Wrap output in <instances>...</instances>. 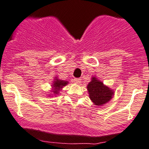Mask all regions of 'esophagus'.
<instances>
[{"instance_id": "obj_1", "label": "esophagus", "mask_w": 149, "mask_h": 149, "mask_svg": "<svg viewBox=\"0 0 149 149\" xmlns=\"http://www.w3.org/2000/svg\"><path fill=\"white\" fill-rule=\"evenodd\" d=\"M74 82L77 84H79L81 82V79H79V78H76V79H74Z\"/></svg>"}]
</instances>
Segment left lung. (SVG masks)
I'll list each match as a JSON object with an SVG mask.
<instances>
[{"label": "left lung", "instance_id": "8db88e82", "mask_svg": "<svg viewBox=\"0 0 149 149\" xmlns=\"http://www.w3.org/2000/svg\"><path fill=\"white\" fill-rule=\"evenodd\" d=\"M91 79L87 87L89 97L95 105L101 106L105 105L112 99L114 92L95 77Z\"/></svg>", "mask_w": 149, "mask_h": 149}]
</instances>
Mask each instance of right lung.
I'll return each mask as SVG.
<instances>
[{
    "instance_id": "1",
    "label": "right lung",
    "mask_w": 149,
    "mask_h": 149,
    "mask_svg": "<svg viewBox=\"0 0 149 149\" xmlns=\"http://www.w3.org/2000/svg\"><path fill=\"white\" fill-rule=\"evenodd\" d=\"M54 78L55 79L53 82V85H52V88H53L52 92H53V93H54V95H58L59 90L68 84V81L62 80V79H58L56 77Z\"/></svg>"
}]
</instances>
